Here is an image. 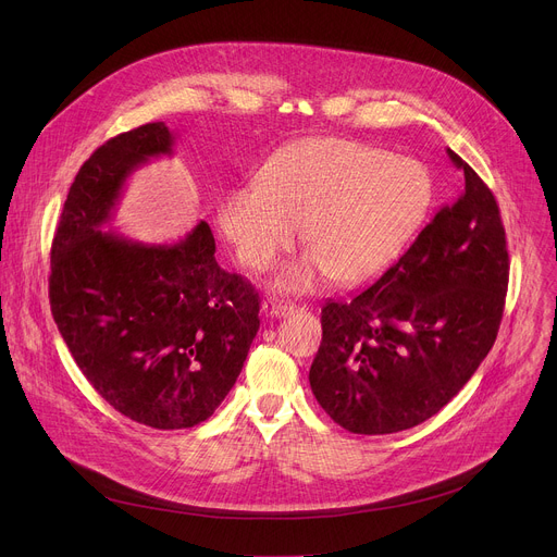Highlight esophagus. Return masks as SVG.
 I'll return each mask as SVG.
<instances>
[{"mask_svg": "<svg viewBox=\"0 0 557 557\" xmlns=\"http://www.w3.org/2000/svg\"><path fill=\"white\" fill-rule=\"evenodd\" d=\"M293 310H295V306L286 304V301H277V299H264L262 301V312L267 317H284V314H288Z\"/></svg>", "mask_w": 557, "mask_h": 557, "instance_id": "obj_1", "label": "esophagus"}]
</instances>
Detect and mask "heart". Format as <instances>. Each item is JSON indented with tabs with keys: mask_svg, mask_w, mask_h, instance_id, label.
Wrapping results in <instances>:
<instances>
[{
	"mask_svg": "<svg viewBox=\"0 0 557 557\" xmlns=\"http://www.w3.org/2000/svg\"><path fill=\"white\" fill-rule=\"evenodd\" d=\"M434 198L428 168L346 138H304L271 156L258 185L224 194L215 224L235 258L264 271L297 240L310 251L275 280L308 290L324 275L363 286L394 267L423 226Z\"/></svg>",
	"mask_w": 557,
	"mask_h": 557,
	"instance_id": "b5f03b06",
	"label": "heart"
}]
</instances>
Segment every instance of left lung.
Wrapping results in <instances>:
<instances>
[{"mask_svg":"<svg viewBox=\"0 0 557 557\" xmlns=\"http://www.w3.org/2000/svg\"><path fill=\"white\" fill-rule=\"evenodd\" d=\"M465 189L404 258L352 301L322 308V346L308 381L352 434L410 430L479 370L503 320L509 253L490 187L447 147Z\"/></svg>","mask_w":557,"mask_h":557,"instance_id":"left-lung-1","label":"left lung"}]
</instances>
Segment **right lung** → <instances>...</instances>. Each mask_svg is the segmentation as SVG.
<instances>
[{
	"mask_svg": "<svg viewBox=\"0 0 557 557\" xmlns=\"http://www.w3.org/2000/svg\"><path fill=\"white\" fill-rule=\"evenodd\" d=\"M174 143L158 121L101 145L67 191L50 253V308L76 366L114 410L156 430L207 421L260 329L258 293L218 267L205 220L163 245L106 231L129 176Z\"/></svg>",
	"mask_w": 557,
	"mask_h": 557,
	"instance_id": "right-lung-1",
	"label": "right lung"
}]
</instances>
